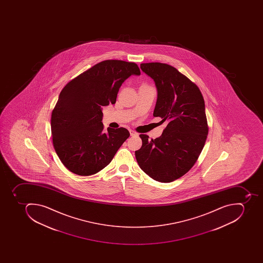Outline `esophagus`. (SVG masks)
<instances>
[{
	"label": "esophagus",
	"mask_w": 263,
	"mask_h": 263,
	"mask_svg": "<svg viewBox=\"0 0 263 263\" xmlns=\"http://www.w3.org/2000/svg\"><path fill=\"white\" fill-rule=\"evenodd\" d=\"M130 137H137V136H138V133H136L135 130H130Z\"/></svg>",
	"instance_id": "34e87169"
}]
</instances>
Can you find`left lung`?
Instances as JSON below:
<instances>
[{
    "mask_svg": "<svg viewBox=\"0 0 263 263\" xmlns=\"http://www.w3.org/2000/svg\"><path fill=\"white\" fill-rule=\"evenodd\" d=\"M141 69L157 89L154 117L167 125L155 140L140 135L142 146L135 155L140 167L154 180L173 182L192 168L205 145V102L198 87L174 66L151 62L141 64Z\"/></svg>",
    "mask_w": 263,
    "mask_h": 263,
    "instance_id": "8db88e82",
    "label": "left lung"
}]
</instances>
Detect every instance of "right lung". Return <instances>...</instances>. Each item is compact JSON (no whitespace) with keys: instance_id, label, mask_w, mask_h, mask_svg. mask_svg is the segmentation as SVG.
I'll list each match as a JSON object with an SVG mask.
<instances>
[{"instance_id":"1","label":"right lung","mask_w":263,"mask_h":263,"mask_svg":"<svg viewBox=\"0 0 263 263\" xmlns=\"http://www.w3.org/2000/svg\"><path fill=\"white\" fill-rule=\"evenodd\" d=\"M141 71L133 62L106 60L73 79L62 89L52 112L57 155L67 170L89 176L109 164L126 139L123 127L104 133L103 107L116 103L122 83Z\"/></svg>"}]
</instances>
